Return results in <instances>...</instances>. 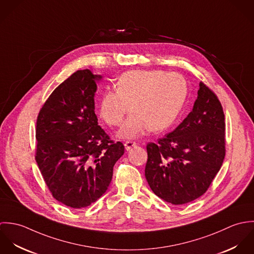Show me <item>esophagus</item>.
Masks as SVG:
<instances>
[{
  "label": "esophagus",
  "instance_id": "34e87169",
  "mask_svg": "<svg viewBox=\"0 0 254 254\" xmlns=\"http://www.w3.org/2000/svg\"><path fill=\"white\" fill-rule=\"evenodd\" d=\"M137 145V143H135V142H133V141H126L125 142V148L127 149V150H129L131 147H133V146H135V145Z\"/></svg>",
  "mask_w": 254,
  "mask_h": 254
}]
</instances>
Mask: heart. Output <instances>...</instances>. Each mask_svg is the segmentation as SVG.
<instances>
[{
  "label": "heart",
  "instance_id": "1",
  "mask_svg": "<svg viewBox=\"0 0 254 254\" xmlns=\"http://www.w3.org/2000/svg\"><path fill=\"white\" fill-rule=\"evenodd\" d=\"M188 94V83L177 72L135 70L123 73L115 89L106 90L100 100L99 114L109 126H119L132 110L118 136L134 139L147 129L166 130L176 121Z\"/></svg>",
  "mask_w": 254,
  "mask_h": 254
}]
</instances>
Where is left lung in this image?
<instances>
[{"label": "left lung", "mask_w": 254, "mask_h": 254, "mask_svg": "<svg viewBox=\"0 0 254 254\" xmlns=\"http://www.w3.org/2000/svg\"><path fill=\"white\" fill-rule=\"evenodd\" d=\"M225 115L214 92L199 83L192 110L157 143L146 145L145 179L152 191L175 205L201 196L226 153Z\"/></svg>", "instance_id": "left-lung-1"}]
</instances>
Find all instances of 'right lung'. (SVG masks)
I'll return each mask as SVG.
<instances>
[{
	"label": "right lung",
	"instance_id": "1",
	"mask_svg": "<svg viewBox=\"0 0 254 254\" xmlns=\"http://www.w3.org/2000/svg\"><path fill=\"white\" fill-rule=\"evenodd\" d=\"M84 69L73 73L50 95L37 117L36 159L53 196L80 209L108 190L124 145L114 143L98 124L97 80Z\"/></svg>",
	"mask_w": 254,
	"mask_h": 254
}]
</instances>
